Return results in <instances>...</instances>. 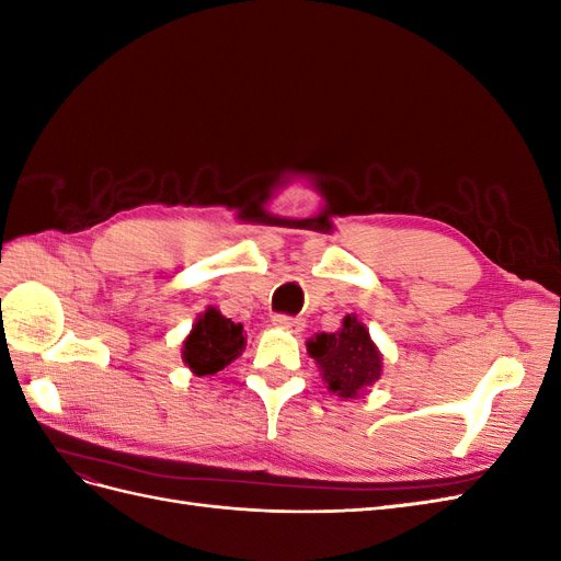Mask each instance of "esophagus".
<instances>
[{
    "instance_id": "esophagus-1",
    "label": "esophagus",
    "mask_w": 561,
    "mask_h": 561,
    "mask_svg": "<svg viewBox=\"0 0 561 561\" xmlns=\"http://www.w3.org/2000/svg\"><path fill=\"white\" fill-rule=\"evenodd\" d=\"M274 325L280 328V330H287V332H301L304 330V320L301 318H295V316H285V313H278L274 316Z\"/></svg>"
}]
</instances>
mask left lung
Here are the masks:
<instances>
[{
  "mask_svg": "<svg viewBox=\"0 0 561 561\" xmlns=\"http://www.w3.org/2000/svg\"><path fill=\"white\" fill-rule=\"evenodd\" d=\"M311 358L320 365L322 379L342 398H358L360 390L381 377V353L355 316H346L339 332H322L309 342Z\"/></svg>",
  "mask_w": 561,
  "mask_h": 561,
  "instance_id": "obj_1",
  "label": "left lung"
}]
</instances>
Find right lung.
<instances>
[{
	"label": "right lung",
	"instance_id": "right-lung-1",
	"mask_svg": "<svg viewBox=\"0 0 561 561\" xmlns=\"http://www.w3.org/2000/svg\"><path fill=\"white\" fill-rule=\"evenodd\" d=\"M245 348V336L241 322H231L217 309L203 313L192 334L184 339L182 358L198 377L217 375L225 369L236 355Z\"/></svg>",
	"mask_w": 561,
	"mask_h": 561
}]
</instances>
